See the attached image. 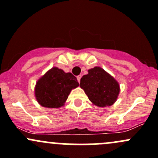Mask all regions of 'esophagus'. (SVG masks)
Listing matches in <instances>:
<instances>
[{"instance_id":"esophagus-1","label":"esophagus","mask_w":158,"mask_h":158,"mask_svg":"<svg viewBox=\"0 0 158 158\" xmlns=\"http://www.w3.org/2000/svg\"><path fill=\"white\" fill-rule=\"evenodd\" d=\"M81 75L77 76V81H78V82H80V81H81Z\"/></svg>"}]
</instances>
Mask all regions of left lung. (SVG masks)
Masks as SVG:
<instances>
[{
  "label": "left lung",
  "mask_w": 158,
  "mask_h": 158,
  "mask_svg": "<svg viewBox=\"0 0 158 158\" xmlns=\"http://www.w3.org/2000/svg\"><path fill=\"white\" fill-rule=\"evenodd\" d=\"M80 86L93 104L100 107L113 105L120 92L118 81L99 66L88 70L81 77Z\"/></svg>",
  "instance_id": "1"
}]
</instances>
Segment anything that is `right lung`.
I'll return each instance as SVG.
<instances>
[{"label":"right lung","instance_id":"add662e5","mask_svg":"<svg viewBox=\"0 0 158 158\" xmlns=\"http://www.w3.org/2000/svg\"><path fill=\"white\" fill-rule=\"evenodd\" d=\"M78 86L77 78L72 73L53 67L37 81L35 97L42 107L60 108L64 106L71 91Z\"/></svg>","mask_w":158,"mask_h":158}]
</instances>
